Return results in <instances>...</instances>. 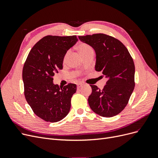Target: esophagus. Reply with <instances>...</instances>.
Wrapping results in <instances>:
<instances>
[{"label": "esophagus", "mask_w": 158, "mask_h": 158, "mask_svg": "<svg viewBox=\"0 0 158 158\" xmlns=\"http://www.w3.org/2000/svg\"><path fill=\"white\" fill-rule=\"evenodd\" d=\"M83 85V84H82V83H78V84H77V88H81Z\"/></svg>", "instance_id": "esophagus-1"}]
</instances>
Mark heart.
I'll return each instance as SVG.
<instances>
[{"mask_svg": "<svg viewBox=\"0 0 158 158\" xmlns=\"http://www.w3.org/2000/svg\"><path fill=\"white\" fill-rule=\"evenodd\" d=\"M77 48L82 56L89 54V52H94V49L92 48V46H90L89 45H88L87 44H85V43H80V44H79L78 45ZM69 53V51H66V52L64 56V58H63L64 61H65L66 58H67Z\"/></svg>", "mask_w": 158, "mask_h": 158, "instance_id": "1", "label": "heart"}]
</instances>
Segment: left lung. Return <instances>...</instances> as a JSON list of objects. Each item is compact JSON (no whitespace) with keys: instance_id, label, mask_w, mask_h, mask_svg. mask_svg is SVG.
<instances>
[{"instance_id":"1","label":"left lung","mask_w":158,"mask_h":158,"mask_svg":"<svg viewBox=\"0 0 158 158\" xmlns=\"http://www.w3.org/2000/svg\"><path fill=\"white\" fill-rule=\"evenodd\" d=\"M92 46L96 53L95 70L108 78L102 89L90 85L92 93L88 103L92 111L103 117H112L125 108L135 88V66L122 42L104 33L78 36Z\"/></svg>"}]
</instances>
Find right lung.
<instances>
[{
  "mask_svg": "<svg viewBox=\"0 0 158 158\" xmlns=\"http://www.w3.org/2000/svg\"><path fill=\"white\" fill-rule=\"evenodd\" d=\"M78 40L76 35L45 36L32 47L25 61V98L33 113L45 121L58 122L70 111L76 85L69 83L61 88L52 80L55 74L63 69L66 51Z\"/></svg>",
  "mask_w": 158,
  "mask_h": 158,
  "instance_id": "add662e5",
  "label": "right lung"
}]
</instances>
